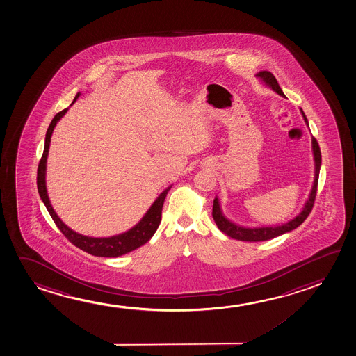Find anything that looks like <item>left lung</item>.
Segmentation results:
<instances>
[{
  "instance_id": "8db88e82",
  "label": "left lung",
  "mask_w": 356,
  "mask_h": 356,
  "mask_svg": "<svg viewBox=\"0 0 356 356\" xmlns=\"http://www.w3.org/2000/svg\"><path fill=\"white\" fill-rule=\"evenodd\" d=\"M257 77L262 78L263 81L267 83L269 87H272L274 92H277L279 95L285 97L283 92H282V89L279 87L277 79L269 71L258 72ZM301 113L304 115L305 122L309 124V121L306 119L302 110H301ZM312 148H314V164H316L314 187H312V191L309 193V201L306 202V204H305L304 211H301L298 217L294 218L293 220H290L286 224L280 225V227H253V229L237 227L235 224L229 222L227 218L222 216L220 207H219V202H218V198H216L214 203H213V213L211 214H213L214 222L217 224L218 227L224 234H227V236L232 237L235 240L257 243V241H266V240H270V238H274V237L279 236V235H283L285 232H291V230H294L299 225H301L305 222V219L309 217V213H311L312 208H314V200H316V195H317V186H318V176H320L322 156H321L320 145H318V142H317V139L314 138V137H312Z\"/></svg>"
}]
</instances>
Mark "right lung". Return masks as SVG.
Segmentation results:
<instances>
[{"label": "right lung", "mask_w": 356, "mask_h": 356, "mask_svg": "<svg viewBox=\"0 0 356 356\" xmlns=\"http://www.w3.org/2000/svg\"><path fill=\"white\" fill-rule=\"evenodd\" d=\"M79 94L76 95L73 103L77 100ZM72 103V104H73ZM68 108L62 110L60 113L55 115L52 119L51 124L47 129V137H45V147H44V153L42 155V159L38 165V176H36V185H38V191L42 197L44 204L47 206V211L51 216L52 220L56 224V227L60 229V232L65 235L70 243H73L74 246L81 248L84 252H88L93 256L98 257H119L124 253L131 252L136 248L143 246L145 243H148L152 236L154 235L156 229L159 227L160 220H161V209L164 204L165 197L170 190L168 187L156 200H155L153 206L150 207L149 211L145 213V217L142 220L132 227L129 232L118 235V236L104 237V238H95V237L83 236L81 234L71 230L67 225H65L61 222V219L57 217L56 213L52 209L49 197L47 193V186H45V170H47V158L49 153V147H50V140H51L52 131L56 126L57 121L61 119L62 116L66 113Z\"/></svg>", "instance_id": "add662e5"}]
</instances>
